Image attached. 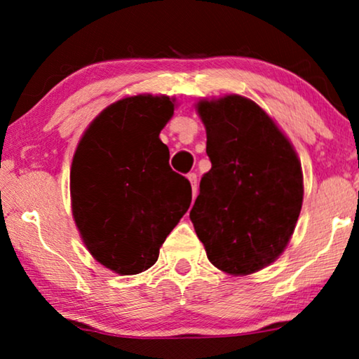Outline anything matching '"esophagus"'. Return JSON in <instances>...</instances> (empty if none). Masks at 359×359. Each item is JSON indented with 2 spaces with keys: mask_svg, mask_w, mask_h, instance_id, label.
Wrapping results in <instances>:
<instances>
[{
  "mask_svg": "<svg viewBox=\"0 0 359 359\" xmlns=\"http://www.w3.org/2000/svg\"><path fill=\"white\" fill-rule=\"evenodd\" d=\"M188 180L191 186H193V199H194L196 196H198V176H196V173H189Z\"/></svg>",
  "mask_w": 359,
  "mask_h": 359,
  "instance_id": "obj_1",
  "label": "esophagus"
}]
</instances>
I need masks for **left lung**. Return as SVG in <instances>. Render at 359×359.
I'll return each mask as SVG.
<instances>
[{"mask_svg":"<svg viewBox=\"0 0 359 359\" xmlns=\"http://www.w3.org/2000/svg\"><path fill=\"white\" fill-rule=\"evenodd\" d=\"M212 163L189 212L209 262L252 274L287 247L302 208V168L274 121L248 97L198 102Z\"/></svg>","mask_w":359,"mask_h":359,"instance_id":"left-lung-1","label":"left lung"}]
</instances>
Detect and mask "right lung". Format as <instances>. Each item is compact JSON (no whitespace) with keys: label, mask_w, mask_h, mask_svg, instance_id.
Here are the masks:
<instances>
[{"label":"right lung","mask_w":359,"mask_h":359,"mask_svg":"<svg viewBox=\"0 0 359 359\" xmlns=\"http://www.w3.org/2000/svg\"><path fill=\"white\" fill-rule=\"evenodd\" d=\"M175 112L168 96L137 95L107 106L72 161L73 219L96 262L139 274L191 204L189 181L170 168L160 132Z\"/></svg>","instance_id":"obj_1"}]
</instances>
